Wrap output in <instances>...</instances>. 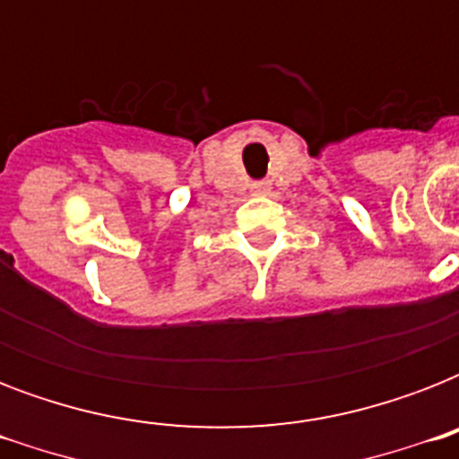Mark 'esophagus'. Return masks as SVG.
<instances>
[{
    "instance_id": "esophagus-1",
    "label": "esophagus",
    "mask_w": 459,
    "mask_h": 459,
    "mask_svg": "<svg viewBox=\"0 0 459 459\" xmlns=\"http://www.w3.org/2000/svg\"><path fill=\"white\" fill-rule=\"evenodd\" d=\"M255 193H259V195L272 193V183H269V180H262V183H257V186H255Z\"/></svg>"
}]
</instances>
